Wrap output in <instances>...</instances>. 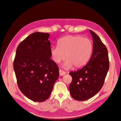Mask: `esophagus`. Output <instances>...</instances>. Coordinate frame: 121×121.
<instances>
[{"label": "esophagus", "instance_id": "34e87169", "mask_svg": "<svg viewBox=\"0 0 121 121\" xmlns=\"http://www.w3.org/2000/svg\"><path fill=\"white\" fill-rule=\"evenodd\" d=\"M59 72H60V76H63L64 75H65V73H66L65 71H64V70H61V69L59 70Z\"/></svg>", "mask_w": 121, "mask_h": 121}]
</instances>
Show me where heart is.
<instances>
[{"instance_id":"b5f03b06","label":"heart","mask_w":121,"mask_h":121,"mask_svg":"<svg viewBox=\"0 0 121 121\" xmlns=\"http://www.w3.org/2000/svg\"><path fill=\"white\" fill-rule=\"evenodd\" d=\"M93 49L92 41L80 35H68L58 42V45L51 48L53 60L60 63L65 60L66 68H80L88 63L92 56Z\"/></svg>"}]
</instances>
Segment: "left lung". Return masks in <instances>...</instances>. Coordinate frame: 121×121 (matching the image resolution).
<instances>
[{"label":"left lung","instance_id":"obj_1","mask_svg":"<svg viewBox=\"0 0 121 121\" xmlns=\"http://www.w3.org/2000/svg\"><path fill=\"white\" fill-rule=\"evenodd\" d=\"M89 31L93 43L91 57L84 67L69 73L72 81L69 90L71 97L78 101L88 100L99 91L109 68L107 48L97 34L91 30Z\"/></svg>","mask_w":121,"mask_h":121}]
</instances>
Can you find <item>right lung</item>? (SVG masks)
I'll return each mask as SVG.
<instances>
[{
	"instance_id": "obj_1",
	"label": "right lung",
	"mask_w": 121,
	"mask_h": 121,
	"mask_svg": "<svg viewBox=\"0 0 121 121\" xmlns=\"http://www.w3.org/2000/svg\"><path fill=\"white\" fill-rule=\"evenodd\" d=\"M48 33L35 32L19 44L13 69L19 89L29 99L43 102L51 95L59 76V68L51 60Z\"/></svg>"
}]
</instances>
